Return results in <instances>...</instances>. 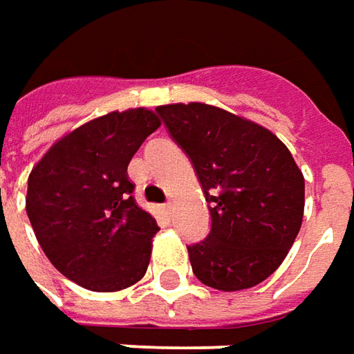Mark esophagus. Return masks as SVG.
Listing matches in <instances>:
<instances>
[{
    "label": "esophagus",
    "mask_w": 354,
    "mask_h": 354,
    "mask_svg": "<svg viewBox=\"0 0 354 354\" xmlns=\"http://www.w3.org/2000/svg\"><path fill=\"white\" fill-rule=\"evenodd\" d=\"M171 208H173L171 201H167L165 205H161V210H163V212H165V214H167V216L171 214Z\"/></svg>",
    "instance_id": "obj_1"
}]
</instances>
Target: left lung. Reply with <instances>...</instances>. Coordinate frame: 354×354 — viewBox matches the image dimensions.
I'll use <instances>...</instances> for the list:
<instances>
[{
  "instance_id": "left-lung-1",
  "label": "left lung",
  "mask_w": 354,
  "mask_h": 354,
  "mask_svg": "<svg viewBox=\"0 0 354 354\" xmlns=\"http://www.w3.org/2000/svg\"><path fill=\"white\" fill-rule=\"evenodd\" d=\"M201 181L210 232L187 245L194 277L216 290H243L279 269L302 226L304 177L267 128L224 109H156Z\"/></svg>"
}]
</instances>
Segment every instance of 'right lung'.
Returning a JSON list of instances; mask_svg holds the SVG:
<instances>
[{"label": "right lung", "mask_w": 354, "mask_h": 354, "mask_svg": "<svg viewBox=\"0 0 354 354\" xmlns=\"http://www.w3.org/2000/svg\"><path fill=\"white\" fill-rule=\"evenodd\" d=\"M160 118L148 109L109 113L58 140L28 175L27 214L58 271L95 292L138 282L158 222L134 201L127 167Z\"/></svg>", "instance_id": "right-lung-1"}]
</instances>
